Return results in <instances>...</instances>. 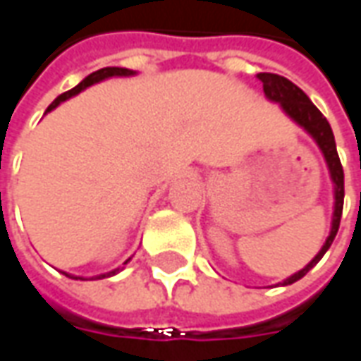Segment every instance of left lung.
Segmentation results:
<instances>
[{"mask_svg": "<svg viewBox=\"0 0 361 361\" xmlns=\"http://www.w3.org/2000/svg\"><path fill=\"white\" fill-rule=\"evenodd\" d=\"M258 80L264 84V93L268 95V99L281 103V107L286 109L287 115H289L295 123H299V125L317 140V145L321 146L322 154H324L326 164H329L332 181H334V185H336V188H334L336 189V193H334V197H336V203H334V221H332L330 236L326 238V242H324V246L321 248V252H319L301 271H297L295 276L287 277L286 281L281 283V286H291L297 279H301L314 264H319V259L324 256V252L329 250L330 244L334 240V236L338 233L342 207H344V170H342V164H340L338 152H336V142H334V135H332V128H330L329 121H326V117L322 115L321 111L314 107V103L307 97V93H305L301 87H297L291 80L283 78V75L262 72V74H258Z\"/></svg>", "mask_w": 361, "mask_h": 361, "instance_id": "1", "label": "left lung"}]
</instances>
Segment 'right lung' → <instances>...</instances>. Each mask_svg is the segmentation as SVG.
<instances>
[{
    "label": "right lung",
    "mask_w": 361,
    "mask_h": 361,
    "mask_svg": "<svg viewBox=\"0 0 361 361\" xmlns=\"http://www.w3.org/2000/svg\"><path fill=\"white\" fill-rule=\"evenodd\" d=\"M133 74V70H127V68H102V70H97V72H93V74H90L85 80H82L80 84L75 85V87H72V90H68V92H64L62 95H58L54 102L50 103L49 109H54L58 103L60 102H66L68 97H72V95H75V93H80L82 90H85V87H90L92 84H97V82H102V80H105V78H111V75H130ZM127 264V262H125ZM117 271V269H115ZM115 271H111V274H103V276H99V279L102 277H109V276H115ZM68 276V274H66ZM70 277V276H68Z\"/></svg>",
    "instance_id": "1"
}]
</instances>
